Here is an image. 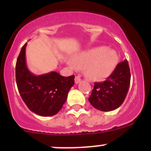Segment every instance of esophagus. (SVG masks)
I'll return each instance as SVG.
<instances>
[{
	"mask_svg": "<svg viewBox=\"0 0 151 151\" xmlns=\"http://www.w3.org/2000/svg\"><path fill=\"white\" fill-rule=\"evenodd\" d=\"M81 81H82V79H81L80 76H76V78H75V83L78 84Z\"/></svg>",
	"mask_w": 151,
	"mask_h": 151,
	"instance_id": "esophagus-1",
	"label": "esophagus"
}]
</instances>
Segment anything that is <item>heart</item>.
I'll return each instance as SVG.
<instances>
[{
	"label": "heart",
	"mask_w": 151,
	"mask_h": 151,
	"mask_svg": "<svg viewBox=\"0 0 151 151\" xmlns=\"http://www.w3.org/2000/svg\"><path fill=\"white\" fill-rule=\"evenodd\" d=\"M118 61L115 50L106 47H97L80 52L69 63L75 69L85 68V74L90 79L102 81L113 73Z\"/></svg>",
	"instance_id": "b5f03b06"
}]
</instances>
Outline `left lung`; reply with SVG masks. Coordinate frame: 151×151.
Segmentation results:
<instances>
[{
	"label": "left lung",
	"mask_w": 151,
	"mask_h": 151,
	"mask_svg": "<svg viewBox=\"0 0 151 151\" xmlns=\"http://www.w3.org/2000/svg\"><path fill=\"white\" fill-rule=\"evenodd\" d=\"M131 74L127 60L121 62L104 82H95L88 101L95 109L111 111L120 106L127 95Z\"/></svg>",
	"instance_id": "left-lung-1"
}]
</instances>
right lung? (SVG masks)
Masks as SVG:
<instances>
[{"label":"right lung","mask_w":151,"mask_h":151,"mask_svg":"<svg viewBox=\"0 0 151 151\" xmlns=\"http://www.w3.org/2000/svg\"><path fill=\"white\" fill-rule=\"evenodd\" d=\"M22 46L16 64V81L22 99L31 111L51 116L61 110L69 89L74 85V76L64 77L57 72L36 76L26 66V47Z\"/></svg>","instance_id":"add662e5"}]
</instances>
